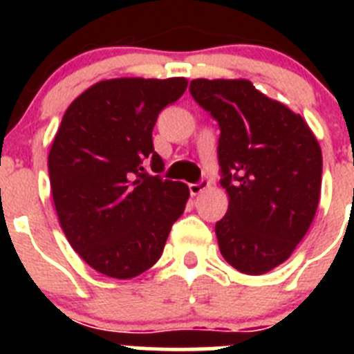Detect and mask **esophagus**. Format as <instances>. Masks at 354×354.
<instances>
[{
  "label": "esophagus",
  "instance_id": "esophagus-1",
  "mask_svg": "<svg viewBox=\"0 0 354 354\" xmlns=\"http://www.w3.org/2000/svg\"><path fill=\"white\" fill-rule=\"evenodd\" d=\"M207 187H209V180L200 179L198 183L189 184V193H192L193 196H196V195H200V193L204 192V189H207Z\"/></svg>",
  "mask_w": 354,
  "mask_h": 354
}]
</instances>
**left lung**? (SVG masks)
<instances>
[{"instance_id": "left-lung-1", "label": "left lung", "mask_w": 354, "mask_h": 354, "mask_svg": "<svg viewBox=\"0 0 354 354\" xmlns=\"http://www.w3.org/2000/svg\"><path fill=\"white\" fill-rule=\"evenodd\" d=\"M193 99L218 122L227 214L216 223L225 261L264 274L290 257L317 211L323 154L310 127L246 80H193Z\"/></svg>"}]
</instances>
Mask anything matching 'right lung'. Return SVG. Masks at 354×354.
I'll return each mask as SVG.
<instances>
[{"label":"right lung","mask_w":354,"mask_h":354,"mask_svg":"<svg viewBox=\"0 0 354 354\" xmlns=\"http://www.w3.org/2000/svg\"><path fill=\"white\" fill-rule=\"evenodd\" d=\"M184 77L99 81L72 102L48 158L53 200L68 243L90 268L134 278L161 257L189 189L165 170L152 143L162 108Z\"/></svg>","instance_id":"obj_1"}]
</instances>
